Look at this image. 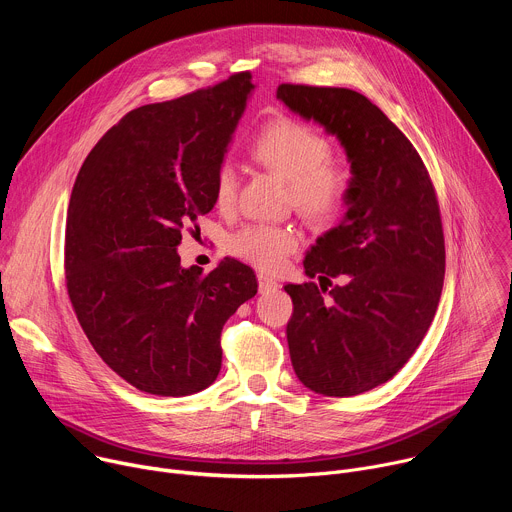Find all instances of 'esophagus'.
<instances>
[{
    "label": "esophagus",
    "instance_id": "34e87169",
    "mask_svg": "<svg viewBox=\"0 0 512 512\" xmlns=\"http://www.w3.org/2000/svg\"><path fill=\"white\" fill-rule=\"evenodd\" d=\"M257 281H259V291H261V294H269V291L279 287L275 279H271L269 275H263V273L257 275Z\"/></svg>",
    "mask_w": 512,
    "mask_h": 512
}]
</instances>
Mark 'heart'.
I'll return each instance as SVG.
<instances>
[{
    "label": "heart",
    "mask_w": 512,
    "mask_h": 512,
    "mask_svg": "<svg viewBox=\"0 0 512 512\" xmlns=\"http://www.w3.org/2000/svg\"><path fill=\"white\" fill-rule=\"evenodd\" d=\"M251 156L267 170L289 182L291 204L314 225H328L342 214L350 194V174L332 162V145L314 127L279 117L267 123L253 141ZM239 176L231 162H223L214 176V198L231 208ZM300 247V235L283 225H247L229 239V251L263 269L277 271Z\"/></svg>",
    "instance_id": "1"
}]
</instances>
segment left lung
<instances>
[{
    "label": "left lung",
    "instance_id": "left-lung-1",
    "mask_svg": "<svg viewBox=\"0 0 512 512\" xmlns=\"http://www.w3.org/2000/svg\"><path fill=\"white\" fill-rule=\"evenodd\" d=\"M277 99L336 135L352 174L342 221L306 253L320 287L285 285L291 364L314 393L360 395L403 369L435 316L446 273L440 206L411 141L364 95L279 85ZM332 276L341 283L324 299Z\"/></svg>",
    "mask_w": 512,
    "mask_h": 512
}]
</instances>
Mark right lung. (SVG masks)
<instances>
[{
  "mask_svg": "<svg viewBox=\"0 0 512 512\" xmlns=\"http://www.w3.org/2000/svg\"><path fill=\"white\" fill-rule=\"evenodd\" d=\"M253 89L249 72H239L129 111L72 186L68 298L107 367L150 395L184 397L212 385L223 326L257 294L251 267L225 259L202 275L182 267L176 251L184 227L216 204L214 176Z\"/></svg>",
  "mask_w": 512,
  "mask_h": 512,
  "instance_id": "add662e5",
  "label": "right lung"
}]
</instances>
